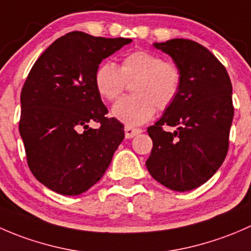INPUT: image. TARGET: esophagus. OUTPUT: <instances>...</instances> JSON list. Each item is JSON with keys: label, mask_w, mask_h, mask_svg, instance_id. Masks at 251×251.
<instances>
[{"label": "esophagus", "mask_w": 251, "mask_h": 251, "mask_svg": "<svg viewBox=\"0 0 251 251\" xmlns=\"http://www.w3.org/2000/svg\"><path fill=\"white\" fill-rule=\"evenodd\" d=\"M125 137L126 138H132L135 136H137L138 133L142 132V128H137V127H132V126H125Z\"/></svg>", "instance_id": "1"}]
</instances>
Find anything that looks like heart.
<instances>
[{"instance_id": "1", "label": "heart", "mask_w": 251, "mask_h": 251, "mask_svg": "<svg viewBox=\"0 0 251 251\" xmlns=\"http://www.w3.org/2000/svg\"><path fill=\"white\" fill-rule=\"evenodd\" d=\"M132 83L133 96L116 102L111 115L127 126H138L153 118L156 107L166 110L176 102L181 91L182 73L176 64L146 50L126 54L119 68L105 60L96 69V90L109 102L118 100Z\"/></svg>"}]
</instances>
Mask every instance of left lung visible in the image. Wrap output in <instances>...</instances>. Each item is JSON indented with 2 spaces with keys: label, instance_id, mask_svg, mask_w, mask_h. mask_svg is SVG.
Here are the masks:
<instances>
[{
  "label": "left lung",
  "instance_id": "1",
  "mask_svg": "<svg viewBox=\"0 0 251 251\" xmlns=\"http://www.w3.org/2000/svg\"><path fill=\"white\" fill-rule=\"evenodd\" d=\"M154 47L173 58L182 86L176 102L147 130L153 148L146 165L163 186L191 191L211 178L227 155L234 114L232 83L226 68L198 42L174 39ZM164 126L175 131H165Z\"/></svg>",
  "mask_w": 251,
  "mask_h": 251
}]
</instances>
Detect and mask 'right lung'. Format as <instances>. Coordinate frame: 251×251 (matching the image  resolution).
<instances>
[{
    "instance_id": "right-lung-1",
    "label": "right lung",
    "mask_w": 251,
    "mask_h": 251,
    "mask_svg": "<svg viewBox=\"0 0 251 251\" xmlns=\"http://www.w3.org/2000/svg\"><path fill=\"white\" fill-rule=\"evenodd\" d=\"M132 40L73 31L35 62L20 95L19 132L27 165L55 193L78 196L97 183L124 140V125L108 118L95 87L104 58ZM98 122L100 127L88 126Z\"/></svg>"
}]
</instances>
